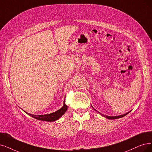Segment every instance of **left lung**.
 <instances>
[{
    "label": "left lung",
    "instance_id": "left-lung-1",
    "mask_svg": "<svg viewBox=\"0 0 152 152\" xmlns=\"http://www.w3.org/2000/svg\"><path fill=\"white\" fill-rule=\"evenodd\" d=\"M128 113H125L124 115H120V116H106V115H104L103 114H102L103 116H104L105 118H106L108 119H110V120H114V119H118V118H121V117H123L125 116V115H126Z\"/></svg>",
    "mask_w": 152,
    "mask_h": 152
}]
</instances>
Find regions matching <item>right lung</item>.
Here are the masks:
<instances>
[{
  "label": "right lung",
  "mask_w": 152,
  "mask_h": 152,
  "mask_svg": "<svg viewBox=\"0 0 152 152\" xmlns=\"http://www.w3.org/2000/svg\"><path fill=\"white\" fill-rule=\"evenodd\" d=\"M67 106L65 104V100H64V103L63 107H62L61 109H59V110H58L57 111H56L53 113L48 114V115H34L28 113L25 111L24 112H26L27 115H29L32 117L34 118L39 120L46 121H54L56 120H58L62 115H63L65 113V112L67 111Z\"/></svg>",
  "instance_id": "right-lung-1"
}]
</instances>
